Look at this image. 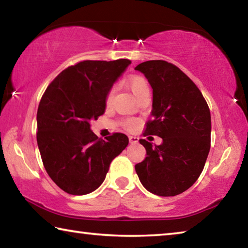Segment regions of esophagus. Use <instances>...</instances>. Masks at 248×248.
Returning <instances> with one entry per match:
<instances>
[{"label":"esophagus","instance_id":"1","mask_svg":"<svg viewBox=\"0 0 248 248\" xmlns=\"http://www.w3.org/2000/svg\"><path fill=\"white\" fill-rule=\"evenodd\" d=\"M129 141H130V143H131V144H136V143H138V141H139V138L130 136L129 137Z\"/></svg>","mask_w":248,"mask_h":248}]
</instances>
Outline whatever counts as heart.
I'll list each match as a JSON object with an SVG mask.
<instances>
[{"label":"heart","instance_id":"b5f03b06","mask_svg":"<svg viewBox=\"0 0 248 248\" xmlns=\"http://www.w3.org/2000/svg\"><path fill=\"white\" fill-rule=\"evenodd\" d=\"M125 84H127L128 89L131 91V93L133 94V96L136 98L140 97L142 94H144V93H146V92H149L148 83H146V81L143 78L139 77V75H131V77H129L127 78V81H125ZM112 95H114V90H111L107 95V98H106L107 104L111 102ZM124 127L127 128L128 130H134L138 127V121L134 120V119L125 120L124 121Z\"/></svg>","mask_w":248,"mask_h":248}]
</instances>
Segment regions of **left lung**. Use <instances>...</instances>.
Instances as JSON below:
<instances>
[{
    "instance_id": "8db88e82",
    "label": "left lung",
    "mask_w": 248,
    "mask_h": 248,
    "mask_svg": "<svg viewBox=\"0 0 248 248\" xmlns=\"http://www.w3.org/2000/svg\"><path fill=\"white\" fill-rule=\"evenodd\" d=\"M134 70L153 90L144 136L162 138L161 145L139 140L146 150L136 171L146 190L162 197L187 190L202 171L211 141V115L196 84L177 66L163 60L142 62Z\"/></svg>"
}]
</instances>
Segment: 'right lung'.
Masks as SVG:
<instances>
[{"label":"right lung","instance_id":"right-lung-1","mask_svg":"<svg viewBox=\"0 0 248 248\" xmlns=\"http://www.w3.org/2000/svg\"><path fill=\"white\" fill-rule=\"evenodd\" d=\"M129 64L128 59L79 62L62 71L40 100L37 143L41 159L50 178L70 195L97 189L112 159L127 148L125 134L98 139L91 121L104 114L108 93Z\"/></svg>","mask_w":248,"mask_h":248}]
</instances>
